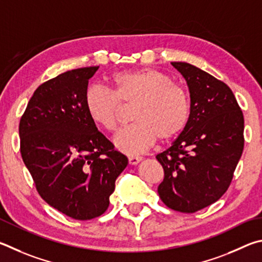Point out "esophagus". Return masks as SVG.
Returning <instances> with one entry per match:
<instances>
[{
    "instance_id": "esophagus-1",
    "label": "esophagus",
    "mask_w": 262,
    "mask_h": 262,
    "mask_svg": "<svg viewBox=\"0 0 262 262\" xmlns=\"http://www.w3.org/2000/svg\"><path fill=\"white\" fill-rule=\"evenodd\" d=\"M140 161H141L140 157H128V163H130L131 166H136V164H138Z\"/></svg>"
}]
</instances>
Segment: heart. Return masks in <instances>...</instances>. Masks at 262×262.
<instances>
[{
    "instance_id": "obj_1",
    "label": "heart",
    "mask_w": 262,
    "mask_h": 262,
    "mask_svg": "<svg viewBox=\"0 0 262 262\" xmlns=\"http://www.w3.org/2000/svg\"><path fill=\"white\" fill-rule=\"evenodd\" d=\"M114 92L91 85L85 93L90 118L107 131L117 127L122 104L136 107L135 124L122 128L113 143L119 152L137 155L152 147L157 138H175L190 119V100L172 78L154 69L118 72L112 78Z\"/></svg>"
}]
</instances>
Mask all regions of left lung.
<instances>
[{
    "mask_svg": "<svg viewBox=\"0 0 262 262\" xmlns=\"http://www.w3.org/2000/svg\"><path fill=\"white\" fill-rule=\"evenodd\" d=\"M190 91V119L170 147L157 155L164 170L163 204L195 213L226 193L244 148V117L223 81L185 62H171Z\"/></svg>",
    "mask_w": 262,
    "mask_h": 262,
    "instance_id": "left-lung-1",
    "label": "left lung"
}]
</instances>
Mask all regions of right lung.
Wrapping results in <instances>:
<instances>
[{
  "label": "right lung",
  "instance_id": "obj_1",
  "mask_svg": "<svg viewBox=\"0 0 262 262\" xmlns=\"http://www.w3.org/2000/svg\"><path fill=\"white\" fill-rule=\"evenodd\" d=\"M98 69H75L43 82L19 123L23 161L41 198L81 221L108 209L116 178L127 166L87 113L85 93Z\"/></svg>",
  "mask_w": 262,
  "mask_h": 262
}]
</instances>
